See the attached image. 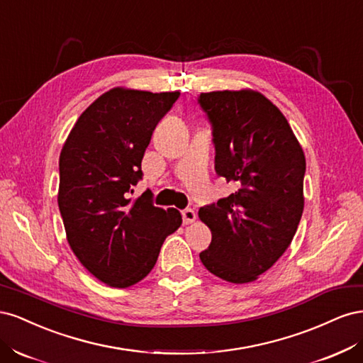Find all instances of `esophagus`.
I'll return each mask as SVG.
<instances>
[{
  "label": "esophagus",
  "mask_w": 363,
  "mask_h": 363,
  "mask_svg": "<svg viewBox=\"0 0 363 363\" xmlns=\"http://www.w3.org/2000/svg\"><path fill=\"white\" fill-rule=\"evenodd\" d=\"M182 215H183V223L184 224H192L196 219V213L192 211V208H184Z\"/></svg>",
  "instance_id": "1"
}]
</instances>
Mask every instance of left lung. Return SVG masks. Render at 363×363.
I'll list each match as a JSON object with an SVG mask.
<instances>
[{
    "label": "left lung",
    "mask_w": 363,
    "mask_h": 363,
    "mask_svg": "<svg viewBox=\"0 0 363 363\" xmlns=\"http://www.w3.org/2000/svg\"><path fill=\"white\" fill-rule=\"evenodd\" d=\"M199 104L212 125L215 171L236 186L200 207L212 232L200 259L216 277L248 283L292 242L304 207V152L286 118L259 92H207Z\"/></svg>",
    "instance_id": "obj_1"
}]
</instances>
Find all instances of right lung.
I'll return each mask as SVG.
<instances>
[{"label": "right lung", "mask_w": 363, "mask_h": 363, "mask_svg": "<svg viewBox=\"0 0 363 363\" xmlns=\"http://www.w3.org/2000/svg\"><path fill=\"white\" fill-rule=\"evenodd\" d=\"M179 96L115 87L80 115L62 148L57 201L68 242L108 286L147 277L163 240L182 225L177 208L156 207L150 191L130 199L152 131Z\"/></svg>", "instance_id": "add662e5"}]
</instances>
